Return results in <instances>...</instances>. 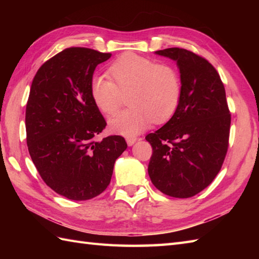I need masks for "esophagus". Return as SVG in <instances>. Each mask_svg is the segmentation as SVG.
I'll list each match as a JSON object with an SVG mask.
<instances>
[{"instance_id": "1", "label": "esophagus", "mask_w": 259, "mask_h": 259, "mask_svg": "<svg viewBox=\"0 0 259 259\" xmlns=\"http://www.w3.org/2000/svg\"><path fill=\"white\" fill-rule=\"evenodd\" d=\"M137 140H138L137 137H128V138H126V144H128V146H133Z\"/></svg>"}]
</instances>
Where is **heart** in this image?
I'll list each match as a JSON object with an SVG mask.
<instances>
[{"mask_svg": "<svg viewBox=\"0 0 259 259\" xmlns=\"http://www.w3.org/2000/svg\"><path fill=\"white\" fill-rule=\"evenodd\" d=\"M107 76L95 75L90 81V95L99 111L113 115L122 97L129 108L110 120V130L135 137L151 122L160 124L172 117L181 98V80L172 65L123 53L110 64Z\"/></svg>", "mask_w": 259, "mask_h": 259, "instance_id": "b5f03b06", "label": "heart"}]
</instances>
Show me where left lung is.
Wrapping results in <instances>:
<instances>
[{
	"mask_svg": "<svg viewBox=\"0 0 259 259\" xmlns=\"http://www.w3.org/2000/svg\"><path fill=\"white\" fill-rule=\"evenodd\" d=\"M156 53L177 61L181 98L171 119L146 136L152 147L148 174L162 194L189 198L212 183L226 157L232 120L226 92L205 58L180 48Z\"/></svg>",
	"mask_w": 259,
	"mask_h": 259,
	"instance_id": "8db88e82",
	"label": "left lung"
}]
</instances>
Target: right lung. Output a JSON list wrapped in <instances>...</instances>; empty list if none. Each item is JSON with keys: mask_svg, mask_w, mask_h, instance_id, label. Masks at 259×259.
I'll return each instance as SVG.
<instances>
[{"mask_svg": "<svg viewBox=\"0 0 259 259\" xmlns=\"http://www.w3.org/2000/svg\"><path fill=\"white\" fill-rule=\"evenodd\" d=\"M111 57L88 48H68L49 59L32 81L25 110L26 144L43 181L71 200H88L107 189L121 136L96 137L107 122L90 95L98 64Z\"/></svg>", "mask_w": 259, "mask_h": 259, "instance_id": "1", "label": "right lung"}]
</instances>
